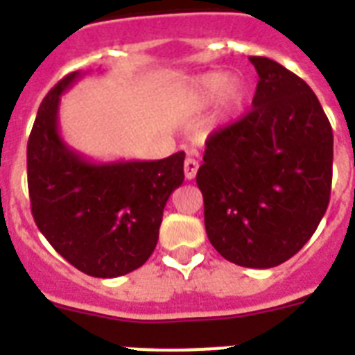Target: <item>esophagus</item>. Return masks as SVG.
Here are the masks:
<instances>
[{
    "label": "esophagus",
    "mask_w": 355,
    "mask_h": 355,
    "mask_svg": "<svg viewBox=\"0 0 355 355\" xmlns=\"http://www.w3.org/2000/svg\"><path fill=\"white\" fill-rule=\"evenodd\" d=\"M197 169H199V162L195 160V158H191V156H188L186 162H184V175H186V178H188V180L195 178Z\"/></svg>",
    "instance_id": "1"
}]
</instances>
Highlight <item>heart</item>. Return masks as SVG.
<instances>
[{"label": "heart", "instance_id": "b5f03b06", "mask_svg": "<svg viewBox=\"0 0 355 355\" xmlns=\"http://www.w3.org/2000/svg\"><path fill=\"white\" fill-rule=\"evenodd\" d=\"M230 85L232 83H230V77L227 73H206L197 79L193 86V94L200 103H214L227 94L230 108H239L243 105L241 86ZM228 87L231 88L230 91L227 90Z\"/></svg>", "mask_w": 355, "mask_h": 355}]
</instances>
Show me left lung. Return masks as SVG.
Segmentation results:
<instances>
[{
  "label": "left lung",
  "instance_id": "left-lung-1",
  "mask_svg": "<svg viewBox=\"0 0 355 355\" xmlns=\"http://www.w3.org/2000/svg\"><path fill=\"white\" fill-rule=\"evenodd\" d=\"M252 108L214 130L197 171L208 239L223 258L269 269L308 243L331 191L334 132L313 90L267 57Z\"/></svg>",
  "mask_w": 355,
  "mask_h": 355
}]
</instances>
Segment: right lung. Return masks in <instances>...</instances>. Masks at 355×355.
Instances as JSON below:
<instances>
[{
    "label": "right lung",
    "mask_w": 355,
    "mask_h": 355,
    "mask_svg": "<svg viewBox=\"0 0 355 355\" xmlns=\"http://www.w3.org/2000/svg\"><path fill=\"white\" fill-rule=\"evenodd\" d=\"M83 77L66 75L44 97L27 141L35 223L66 261L96 278L132 272L158 241L169 195L184 182V153L164 160L96 164L58 134L60 96Z\"/></svg>",
    "instance_id": "1"
}]
</instances>
